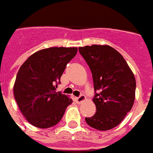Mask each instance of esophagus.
<instances>
[{
	"instance_id": "obj_1",
	"label": "esophagus",
	"mask_w": 153,
	"mask_h": 153,
	"mask_svg": "<svg viewBox=\"0 0 153 153\" xmlns=\"http://www.w3.org/2000/svg\"><path fill=\"white\" fill-rule=\"evenodd\" d=\"M75 100H76V101L78 103V104H81L82 101H84L85 100V96L84 95H82V96H80L79 97H76Z\"/></svg>"
}]
</instances>
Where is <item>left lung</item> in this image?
I'll list each match as a JSON object with an SVG mask.
<instances>
[{
    "label": "left lung",
    "instance_id": "1",
    "mask_svg": "<svg viewBox=\"0 0 153 153\" xmlns=\"http://www.w3.org/2000/svg\"><path fill=\"white\" fill-rule=\"evenodd\" d=\"M79 52L91 71L95 91H100L93 99L96 114L85 118V122L97 130H109L134 105L135 76L123 56L109 45L80 47Z\"/></svg>",
    "mask_w": 153,
    "mask_h": 153
}]
</instances>
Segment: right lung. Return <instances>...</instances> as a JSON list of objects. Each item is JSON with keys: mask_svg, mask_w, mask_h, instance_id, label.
I'll return each mask as SVG.
<instances>
[{"mask_svg": "<svg viewBox=\"0 0 153 153\" xmlns=\"http://www.w3.org/2000/svg\"><path fill=\"white\" fill-rule=\"evenodd\" d=\"M77 48L52 47L33 53L19 68L14 84V96L23 115L33 126L56 125L72 100L56 91L66 66Z\"/></svg>", "mask_w": 153, "mask_h": 153, "instance_id": "1", "label": "right lung"}]
</instances>
